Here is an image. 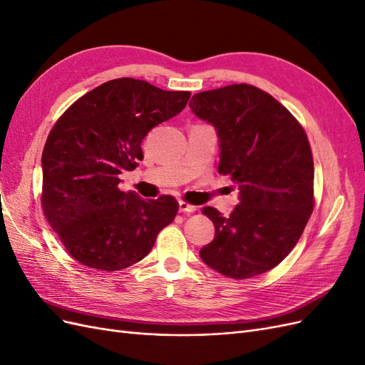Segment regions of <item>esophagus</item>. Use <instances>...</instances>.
I'll return each mask as SVG.
<instances>
[{
    "instance_id": "esophagus-1",
    "label": "esophagus",
    "mask_w": 365,
    "mask_h": 365,
    "mask_svg": "<svg viewBox=\"0 0 365 365\" xmlns=\"http://www.w3.org/2000/svg\"><path fill=\"white\" fill-rule=\"evenodd\" d=\"M180 212L181 213H193V212H196V205H192L185 201H180Z\"/></svg>"
}]
</instances>
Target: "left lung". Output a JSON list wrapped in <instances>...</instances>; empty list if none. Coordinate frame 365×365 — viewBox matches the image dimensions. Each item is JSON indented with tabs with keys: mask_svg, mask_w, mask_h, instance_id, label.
Masks as SVG:
<instances>
[{
	"mask_svg": "<svg viewBox=\"0 0 365 365\" xmlns=\"http://www.w3.org/2000/svg\"><path fill=\"white\" fill-rule=\"evenodd\" d=\"M189 106L216 128L217 170L240 190L228 217L202 208L215 224V239L200 256L236 280L267 272L292 251L314 212V158L306 132L271 94L248 83L197 93Z\"/></svg>",
	"mask_w": 365,
	"mask_h": 365,
	"instance_id": "obj_1",
	"label": "left lung"
}]
</instances>
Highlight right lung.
<instances>
[{"instance_id":"right-lung-1","label":"right lung","mask_w":365,"mask_h":365,"mask_svg":"<svg viewBox=\"0 0 365 365\" xmlns=\"http://www.w3.org/2000/svg\"><path fill=\"white\" fill-rule=\"evenodd\" d=\"M189 98V91L120 77L77 98L54 123L42 152L41 205L83 267L106 272L130 267L175 219L180 205L173 196L143 200L118 189V175L137 168L143 138L180 114Z\"/></svg>"}]
</instances>
